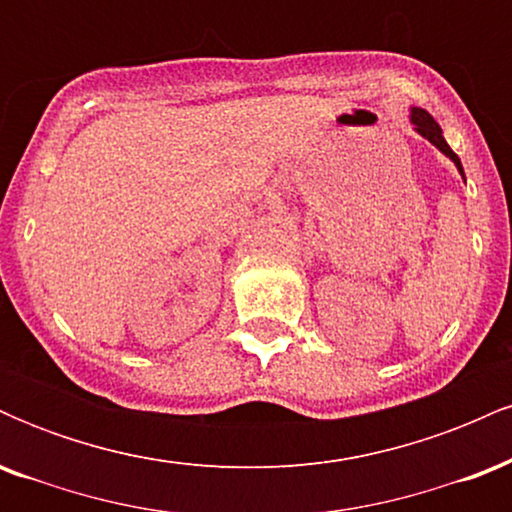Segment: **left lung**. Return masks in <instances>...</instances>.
<instances>
[{
	"label": "left lung",
	"instance_id": "obj_1",
	"mask_svg": "<svg viewBox=\"0 0 512 512\" xmlns=\"http://www.w3.org/2000/svg\"><path fill=\"white\" fill-rule=\"evenodd\" d=\"M409 120H411V125H414L416 132L421 134V137L428 139V142H431L433 146H436V149L443 151V154L448 156L452 163H455L457 170H460V175H462V178H464V170H462V163H460V158H457L455 151H452L450 146H448V142H445V137H443V129H440L438 122L433 120V117L428 115L424 108H411V113H409Z\"/></svg>",
	"mask_w": 512,
	"mask_h": 512
}]
</instances>
